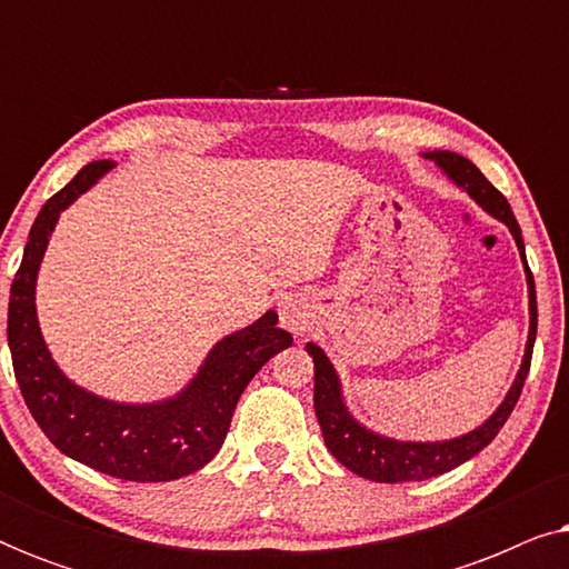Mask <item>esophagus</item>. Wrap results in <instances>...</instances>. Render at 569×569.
Segmentation results:
<instances>
[{
    "label": "esophagus",
    "instance_id": "1",
    "mask_svg": "<svg viewBox=\"0 0 569 569\" xmlns=\"http://www.w3.org/2000/svg\"><path fill=\"white\" fill-rule=\"evenodd\" d=\"M279 321L295 337H302L310 329V310L306 306V300L300 298H284L279 302Z\"/></svg>",
    "mask_w": 569,
    "mask_h": 569
}]
</instances>
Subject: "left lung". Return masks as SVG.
<instances>
[{
    "label": "left lung",
    "instance_id": "1",
    "mask_svg": "<svg viewBox=\"0 0 569 569\" xmlns=\"http://www.w3.org/2000/svg\"><path fill=\"white\" fill-rule=\"evenodd\" d=\"M427 160H432L435 166L442 168L450 181L469 193L481 209H487L489 214L505 222L516 238L520 259L526 263V282H528V313H531V329H528L526 341V355L523 365H520L516 383L510 386L505 401L497 407L492 417L485 425H479L477 430L461 435V438L442 440V442H403L393 438H383V435L365 430L357 419L349 415L341 399V386L339 376L329 362V357L323 355V349L310 341L308 355L313 357L316 365V386H313V407L318 425H321L326 448L331 450L333 458L341 466H347L349 471H355L357 477H365L370 481H386V485H399V481H422L440 477V473L453 471L456 466H461L479 453L481 448H487L489 442L497 438V432L502 430V425L508 422L510 411L516 409L523 391V383L528 378V368H531V355H533V341H536V284L533 274L528 269L526 261V246L523 236H520V224L512 214L508 199L495 189L492 183L481 176V170L473 166L471 160H466L463 154H456L450 150H435L425 152Z\"/></svg>",
    "mask_w": 569,
    "mask_h": 569
}]
</instances>
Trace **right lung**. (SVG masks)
Here are the masks:
<instances>
[{"instance_id": "right-lung-1", "label": "right lung", "mask_w": 569, "mask_h": 569, "mask_svg": "<svg viewBox=\"0 0 569 569\" xmlns=\"http://www.w3.org/2000/svg\"><path fill=\"white\" fill-rule=\"evenodd\" d=\"M111 168V160L84 166L46 201L30 228L7 310L14 378L30 415L61 453L116 479H181L217 456L240 393L263 362L292 345V337L277 329V313L269 310L243 331L217 341L197 378L168 401L116 403L74 386L51 360L38 329L36 277L59 214Z\"/></svg>"}]
</instances>
